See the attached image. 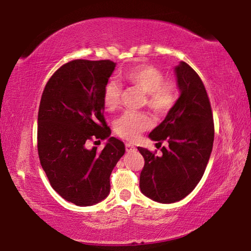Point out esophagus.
I'll return each instance as SVG.
<instances>
[{"label":"esophagus","instance_id":"obj_1","mask_svg":"<svg viewBox=\"0 0 251 251\" xmlns=\"http://www.w3.org/2000/svg\"><path fill=\"white\" fill-rule=\"evenodd\" d=\"M125 147H126V151H136V147L134 145H131L130 143H126L125 144Z\"/></svg>","mask_w":251,"mask_h":251}]
</instances>
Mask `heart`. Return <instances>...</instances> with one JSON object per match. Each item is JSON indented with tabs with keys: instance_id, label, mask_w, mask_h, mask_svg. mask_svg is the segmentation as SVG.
<instances>
[{
	"instance_id": "heart-1",
	"label": "heart",
	"mask_w": 251,
	"mask_h": 251,
	"mask_svg": "<svg viewBox=\"0 0 251 251\" xmlns=\"http://www.w3.org/2000/svg\"><path fill=\"white\" fill-rule=\"evenodd\" d=\"M123 77L127 83L146 93L145 104L157 114H166L175 106L178 100V86L173 79H165L159 69L152 65H139L126 71ZM122 88L116 79L105 84L103 101L105 107L113 110L121 103ZM152 126L151 117L146 112L127 110L114 123V130L120 137L134 141L144 130Z\"/></svg>"
}]
</instances>
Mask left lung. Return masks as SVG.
Listing matches in <instances>:
<instances>
[{"mask_svg": "<svg viewBox=\"0 0 251 251\" xmlns=\"http://www.w3.org/2000/svg\"><path fill=\"white\" fill-rule=\"evenodd\" d=\"M180 96L150 138L168 147L156 156L138 147L145 165L139 177L142 193L152 201L172 203L181 201L201 181L214 144V118L205 85L187 63L175 67Z\"/></svg>", "mask_w": 251, "mask_h": 251, "instance_id": "1", "label": "left lung"}]
</instances>
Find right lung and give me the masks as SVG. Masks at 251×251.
I'll return each instance as SVG.
<instances>
[{
	"label": "right lung",
	"instance_id": "obj_1",
	"mask_svg": "<svg viewBox=\"0 0 251 251\" xmlns=\"http://www.w3.org/2000/svg\"><path fill=\"white\" fill-rule=\"evenodd\" d=\"M115 63L74 59L50 76L37 116V151L42 168L59 196L76 206H92L108 196L109 177L125 152L109 137L103 91ZM108 138L104 150H87L88 140Z\"/></svg>",
	"mask_w": 251,
	"mask_h": 251
}]
</instances>
